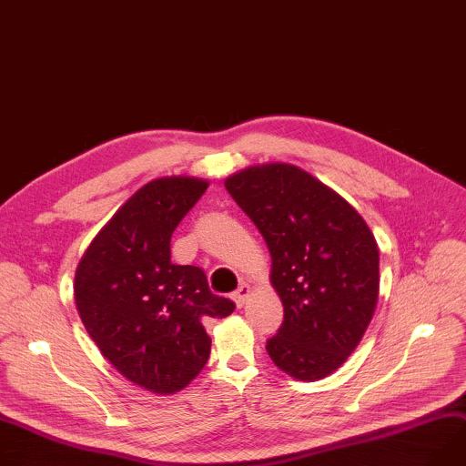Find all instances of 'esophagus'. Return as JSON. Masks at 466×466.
Listing matches in <instances>:
<instances>
[{"instance_id":"obj_1","label":"esophagus","mask_w":466,"mask_h":466,"mask_svg":"<svg viewBox=\"0 0 466 466\" xmlns=\"http://www.w3.org/2000/svg\"><path fill=\"white\" fill-rule=\"evenodd\" d=\"M249 294H251V287L247 285V283H241V285L238 287V290L232 294V299L236 301L238 307H241V305L245 303V299L249 298Z\"/></svg>"}]
</instances>
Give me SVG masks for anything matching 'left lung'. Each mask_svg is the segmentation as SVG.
Listing matches in <instances>:
<instances>
[{"label":"left lung","instance_id":"left-lung-1","mask_svg":"<svg viewBox=\"0 0 466 466\" xmlns=\"http://www.w3.org/2000/svg\"><path fill=\"white\" fill-rule=\"evenodd\" d=\"M271 255L285 319L266 350L287 375H331L361 340L379 299V247L361 215L309 172L269 163L225 181Z\"/></svg>","mask_w":466,"mask_h":466}]
</instances>
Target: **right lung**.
Wrapping results in <instances>:
<instances>
[{"label": "right lung", "mask_w": 466, "mask_h": 466, "mask_svg": "<svg viewBox=\"0 0 466 466\" xmlns=\"http://www.w3.org/2000/svg\"><path fill=\"white\" fill-rule=\"evenodd\" d=\"M187 176L153 179L123 204L84 253L75 275L78 315L103 356L131 382L174 393L209 358V319L234 301L209 290L197 266L170 260V238L206 193Z\"/></svg>", "instance_id": "right-lung-1"}]
</instances>
